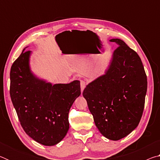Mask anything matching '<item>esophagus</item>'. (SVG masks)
<instances>
[{"mask_svg":"<svg viewBox=\"0 0 160 160\" xmlns=\"http://www.w3.org/2000/svg\"><path fill=\"white\" fill-rule=\"evenodd\" d=\"M80 88H81V92H83L84 89L85 88V82L84 80H80Z\"/></svg>","mask_w":160,"mask_h":160,"instance_id":"esophagus-1","label":"esophagus"}]
</instances>
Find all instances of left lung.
Wrapping results in <instances>:
<instances>
[{
  "mask_svg": "<svg viewBox=\"0 0 160 160\" xmlns=\"http://www.w3.org/2000/svg\"><path fill=\"white\" fill-rule=\"evenodd\" d=\"M105 74L86 86L82 95L99 132L112 140L126 137L138 126L145 106L148 81L135 51L119 39Z\"/></svg>",
  "mask_w": 160,
  "mask_h": 160,
  "instance_id": "obj_1",
  "label": "left lung"
}]
</instances>
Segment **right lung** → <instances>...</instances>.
I'll list each match as a JSON object with an SVG mask.
<instances>
[{"label": "right lung", "mask_w": 160, "mask_h": 160, "mask_svg": "<svg viewBox=\"0 0 160 160\" xmlns=\"http://www.w3.org/2000/svg\"><path fill=\"white\" fill-rule=\"evenodd\" d=\"M25 49L10 69L12 104L29 137L42 145H56L68 131V113L81 94L80 82L52 85L39 79L29 67L31 51Z\"/></svg>", "instance_id": "add662e5"}]
</instances>
